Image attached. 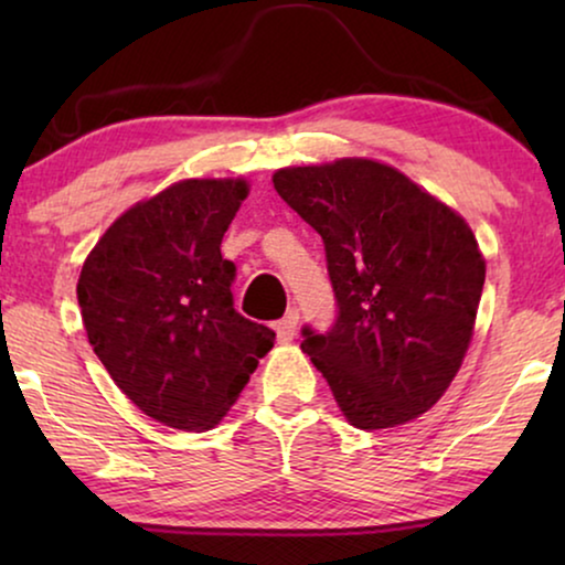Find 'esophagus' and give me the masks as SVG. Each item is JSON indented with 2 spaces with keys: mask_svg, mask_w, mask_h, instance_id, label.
Segmentation results:
<instances>
[{
  "mask_svg": "<svg viewBox=\"0 0 565 565\" xmlns=\"http://www.w3.org/2000/svg\"><path fill=\"white\" fill-rule=\"evenodd\" d=\"M296 329H298V313L290 311L285 319H280L275 323V334H277V342L280 344H288L292 342V337H296Z\"/></svg>",
  "mask_w": 565,
  "mask_h": 565,
  "instance_id": "1",
  "label": "esophagus"
}]
</instances>
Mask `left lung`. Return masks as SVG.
Listing matches in <instances>:
<instances>
[{"label":"left lung","instance_id":"8db88e82","mask_svg":"<svg viewBox=\"0 0 565 565\" xmlns=\"http://www.w3.org/2000/svg\"><path fill=\"white\" fill-rule=\"evenodd\" d=\"M275 190L323 238L337 321L303 350L347 422L388 429L443 398L473 337L486 262L473 231L373 159L285 167Z\"/></svg>","mask_w":565,"mask_h":565}]
</instances>
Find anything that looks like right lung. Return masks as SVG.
<instances>
[{"label": "right lung", "instance_id": "1", "mask_svg": "<svg viewBox=\"0 0 565 565\" xmlns=\"http://www.w3.org/2000/svg\"><path fill=\"white\" fill-rule=\"evenodd\" d=\"M244 180H182L136 203L84 259L76 298L115 385L167 427L218 424L273 350L275 331L234 308L221 242Z\"/></svg>", "mask_w": 565, "mask_h": 565}]
</instances>
